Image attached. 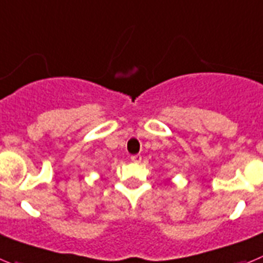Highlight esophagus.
I'll use <instances>...</instances> for the list:
<instances>
[{
	"mask_svg": "<svg viewBox=\"0 0 263 263\" xmlns=\"http://www.w3.org/2000/svg\"><path fill=\"white\" fill-rule=\"evenodd\" d=\"M131 161L132 162H135V164H139V162H141V156L140 155L131 156Z\"/></svg>",
	"mask_w": 263,
	"mask_h": 263,
	"instance_id": "34e87169",
	"label": "esophagus"
}]
</instances>
